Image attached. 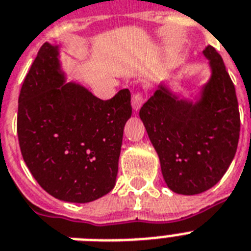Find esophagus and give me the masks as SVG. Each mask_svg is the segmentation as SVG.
<instances>
[{"instance_id":"34e87169","label":"esophagus","mask_w":251,"mask_h":251,"mask_svg":"<svg viewBox=\"0 0 251 251\" xmlns=\"http://www.w3.org/2000/svg\"><path fill=\"white\" fill-rule=\"evenodd\" d=\"M144 93L143 92H136V93L132 94V107L134 109H139L142 107V104L144 103Z\"/></svg>"}]
</instances>
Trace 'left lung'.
<instances>
[{
  "instance_id": "8db88e82",
  "label": "left lung",
  "mask_w": 251,
  "mask_h": 251,
  "mask_svg": "<svg viewBox=\"0 0 251 251\" xmlns=\"http://www.w3.org/2000/svg\"><path fill=\"white\" fill-rule=\"evenodd\" d=\"M203 52L210 61L212 77L201 102L177 100L161 88L139 112L158 153L166 184L184 195L203 193L222 178L240 136L235 85L214 47L207 46Z\"/></svg>"
}]
</instances>
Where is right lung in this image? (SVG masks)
Wrapping results in <instances>:
<instances>
[{"label": "right lung", "mask_w": 251, "mask_h": 251, "mask_svg": "<svg viewBox=\"0 0 251 251\" xmlns=\"http://www.w3.org/2000/svg\"><path fill=\"white\" fill-rule=\"evenodd\" d=\"M57 48L44 43L25 76L18 108L23 158L52 197L89 203L112 190L131 94L102 100L77 84H64Z\"/></svg>", "instance_id": "obj_1"}]
</instances>
